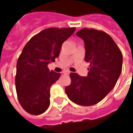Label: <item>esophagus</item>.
Instances as JSON below:
<instances>
[{"label": "esophagus", "mask_w": 133, "mask_h": 133, "mask_svg": "<svg viewBox=\"0 0 133 133\" xmlns=\"http://www.w3.org/2000/svg\"><path fill=\"white\" fill-rule=\"evenodd\" d=\"M63 73H64L65 75H69V74H70V71H68V70H66V71H65Z\"/></svg>", "instance_id": "obj_1"}]
</instances>
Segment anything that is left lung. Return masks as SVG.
<instances>
[{"label": "left lung", "instance_id": "8db88e82", "mask_svg": "<svg viewBox=\"0 0 133 133\" xmlns=\"http://www.w3.org/2000/svg\"><path fill=\"white\" fill-rule=\"evenodd\" d=\"M76 35L84 41L85 61L90 64L88 75L71 73V82L65 87L73 102L89 106L102 101L115 87L122 68V55L113 39L105 32L83 28Z\"/></svg>", "mask_w": 133, "mask_h": 133}]
</instances>
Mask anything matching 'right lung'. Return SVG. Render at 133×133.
<instances>
[{
  "label": "right lung",
  "instance_id": "1",
  "mask_svg": "<svg viewBox=\"0 0 133 133\" xmlns=\"http://www.w3.org/2000/svg\"><path fill=\"white\" fill-rule=\"evenodd\" d=\"M75 28H51L41 31L26 44L17 62L16 92L22 108L38 116L50 105V88L61 76L48 65L58 58L62 45Z\"/></svg>",
  "mask_w": 133,
  "mask_h": 133
}]
</instances>
